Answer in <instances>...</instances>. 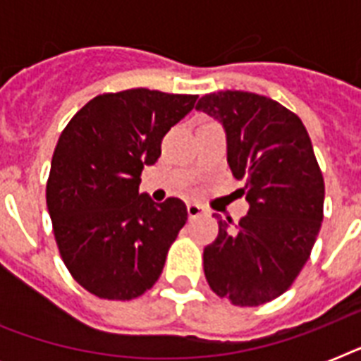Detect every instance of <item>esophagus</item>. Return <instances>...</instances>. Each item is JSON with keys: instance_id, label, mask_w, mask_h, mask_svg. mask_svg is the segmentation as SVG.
Wrapping results in <instances>:
<instances>
[{"instance_id": "esophagus-1", "label": "esophagus", "mask_w": 361, "mask_h": 361, "mask_svg": "<svg viewBox=\"0 0 361 361\" xmlns=\"http://www.w3.org/2000/svg\"><path fill=\"white\" fill-rule=\"evenodd\" d=\"M208 214V209L200 206V204H189L187 206V215H189V219H197V217H202V215Z\"/></svg>"}]
</instances>
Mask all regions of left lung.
I'll list each match as a JSON object with an SVG mask.
<instances>
[{"label": "left lung", "instance_id": "left-lung-1", "mask_svg": "<svg viewBox=\"0 0 361 361\" xmlns=\"http://www.w3.org/2000/svg\"><path fill=\"white\" fill-rule=\"evenodd\" d=\"M223 123L226 161L249 202L234 228L204 249V274L219 298L257 307L290 288L307 262L324 217V178L305 125L264 95L217 92L197 104Z\"/></svg>", "mask_w": 361, "mask_h": 361}]
</instances>
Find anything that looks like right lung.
Instances as JSON below:
<instances>
[{
  "mask_svg": "<svg viewBox=\"0 0 361 361\" xmlns=\"http://www.w3.org/2000/svg\"><path fill=\"white\" fill-rule=\"evenodd\" d=\"M198 95L146 87L103 93L67 123L54 149L47 206L73 279L103 300H133L163 271L187 221L180 198L138 192L142 169L161 157L163 136Z\"/></svg>",
  "mask_w": 361,
  "mask_h": 361,
  "instance_id": "add662e5",
  "label": "right lung"
}]
</instances>
